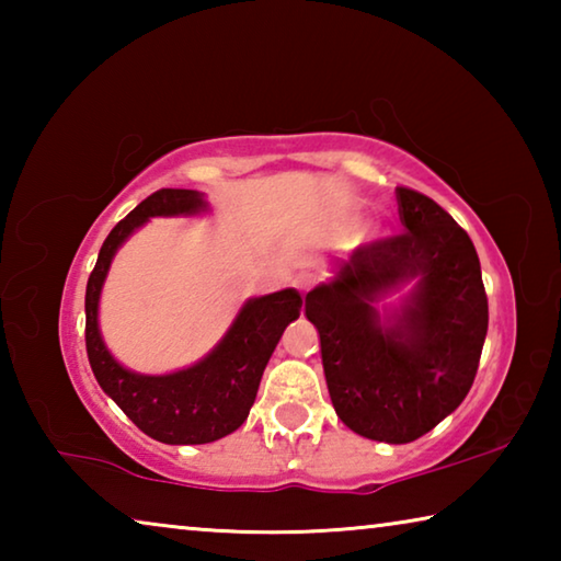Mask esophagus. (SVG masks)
<instances>
[{"instance_id":"esophagus-1","label":"esophagus","mask_w":561,"mask_h":561,"mask_svg":"<svg viewBox=\"0 0 561 561\" xmlns=\"http://www.w3.org/2000/svg\"><path fill=\"white\" fill-rule=\"evenodd\" d=\"M314 282H317V277H314V274H309V272H304V274H299L297 279H294V284H297L299 291H309L311 287H314Z\"/></svg>"}]
</instances>
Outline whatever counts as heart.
Here are the masks:
<instances>
[{"label": "heart", "instance_id": "1", "mask_svg": "<svg viewBox=\"0 0 561 561\" xmlns=\"http://www.w3.org/2000/svg\"><path fill=\"white\" fill-rule=\"evenodd\" d=\"M346 227H348V230H351V232H356V230H358V222H356V220H351V222H348Z\"/></svg>", "mask_w": 561, "mask_h": 561}]
</instances>
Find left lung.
Here are the masks:
<instances>
[{"instance_id": "1", "label": "left lung", "mask_w": 561, "mask_h": 561, "mask_svg": "<svg viewBox=\"0 0 561 561\" xmlns=\"http://www.w3.org/2000/svg\"><path fill=\"white\" fill-rule=\"evenodd\" d=\"M405 227L331 262L304 299L336 415L378 443H411L458 408L478 374L488 297L468 232L438 203L396 187ZM405 286L398 308L377 301Z\"/></svg>"}]
</instances>
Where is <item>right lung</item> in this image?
Instances as JSON below:
<instances>
[{"instance_id": "add662e5", "label": "right lung", "mask_w": 561, "mask_h": 561, "mask_svg": "<svg viewBox=\"0 0 561 561\" xmlns=\"http://www.w3.org/2000/svg\"><path fill=\"white\" fill-rule=\"evenodd\" d=\"M207 210L210 205L197 190H158L113 227L87 284V351L93 376L140 431L168 445L213 443L240 428L274 346L301 309L297 289L247 299L210 354L173 374H138L113 358L101 336L99 301L116 252L150 217H193Z\"/></svg>"}]
</instances>
